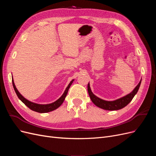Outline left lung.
I'll return each mask as SVG.
<instances>
[{"label":"left lung","instance_id":"obj_1","mask_svg":"<svg viewBox=\"0 0 156 156\" xmlns=\"http://www.w3.org/2000/svg\"><path fill=\"white\" fill-rule=\"evenodd\" d=\"M140 83L141 80L139 83L137 84V86L134 88L133 90L130 94H127V95L121 98L118 99V100H116L115 101H105L102 100V99L99 98L98 97L94 95L91 91L89 83L88 84V92L92 101L97 107L107 111H116L121 109V108L126 107L127 104H129V102L132 100V99L133 98L135 94L137 93L140 85Z\"/></svg>","mask_w":156,"mask_h":156}]
</instances>
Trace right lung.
I'll use <instances>...</instances> for the list:
<instances>
[{
  "instance_id": "add662e5",
  "label": "right lung",
  "mask_w": 156,
  "mask_h": 156,
  "mask_svg": "<svg viewBox=\"0 0 156 156\" xmlns=\"http://www.w3.org/2000/svg\"><path fill=\"white\" fill-rule=\"evenodd\" d=\"M73 81H74V79H73L72 81L69 83V84H68V86L67 87V88H66L64 94H62V96H61L58 99V100H57L56 101L52 103H49V104H45V105L37 104V103H33V102H31L29 100H27V99H25L20 92H19V91L17 90V89L16 87L15 84H14L13 79H12V84H13L14 90H15L17 97L23 103H24L25 105H27L28 107H29L30 109L34 111H36V112H40V113H45V112H50V111H54V110L56 109L57 108H58L61 105H62V103L64 102V101L65 100L66 96V95H67L68 90H69V88L71 86V84H72Z\"/></svg>"
}]
</instances>
